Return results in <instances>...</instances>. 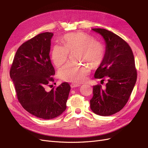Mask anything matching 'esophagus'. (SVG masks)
Masks as SVG:
<instances>
[{
	"instance_id": "obj_1",
	"label": "esophagus",
	"mask_w": 148,
	"mask_h": 148,
	"mask_svg": "<svg viewBox=\"0 0 148 148\" xmlns=\"http://www.w3.org/2000/svg\"><path fill=\"white\" fill-rule=\"evenodd\" d=\"M79 86H80V84H78V83H71V84H70L71 88H72L79 87Z\"/></svg>"
}]
</instances>
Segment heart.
<instances>
[{
	"instance_id": "1",
	"label": "heart",
	"mask_w": 148,
	"mask_h": 148,
	"mask_svg": "<svg viewBox=\"0 0 148 148\" xmlns=\"http://www.w3.org/2000/svg\"><path fill=\"white\" fill-rule=\"evenodd\" d=\"M62 41L64 46L56 44L51 52L52 60L56 66H60L65 62L70 51L75 49H78V59L86 60L92 66L99 65L104 59L105 45L87 33H68L62 38ZM89 72L90 67L86 62H69L59 70V77L65 82L80 83L84 81Z\"/></svg>"
}]
</instances>
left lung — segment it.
<instances>
[{
	"label": "left lung",
	"mask_w": 148,
	"mask_h": 148,
	"mask_svg": "<svg viewBox=\"0 0 148 148\" xmlns=\"http://www.w3.org/2000/svg\"><path fill=\"white\" fill-rule=\"evenodd\" d=\"M104 38L106 53L95 74L98 79H107L103 89L101 84L93 86L90 107L94 113L102 116L113 115L127 103L136 82L137 71L132 49L118 35L102 28H92Z\"/></svg>",
	"instance_id": "left-lung-1"
}]
</instances>
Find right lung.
I'll list each match as a JSON object with an SVG mask.
<instances>
[{
	"instance_id": "obj_1",
	"label": "right lung",
	"mask_w": 148,
	"mask_h": 148,
	"mask_svg": "<svg viewBox=\"0 0 148 148\" xmlns=\"http://www.w3.org/2000/svg\"><path fill=\"white\" fill-rule=\"evenodd\" d=\"M52 36V33H40L22 44L10 70L20 104L31 114L43 119H52L64 112L70 91L66 82L50 91L46 90L54 81L55 70L49 57Z\"/></svg>"
}]
</instances>
